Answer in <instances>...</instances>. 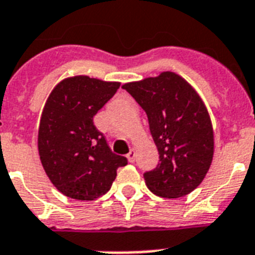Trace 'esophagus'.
<instances>
[{
  "mask_svg": "<svg viewBox=\"0 0 255 255\" xmlns=\"http://www.w3.org/2000/svg\"><path fill=\"white\" fill-rule=\"evenodd\" d=\"M126 157H128V160L130 163H134V160H135V150H130V152L126 155Z\"/></svg>",
  "mask_w": 255,
  "mask_h": 255,
  "instance_id": "34e87169",
  "label": "esophagus"
}]
</instances>
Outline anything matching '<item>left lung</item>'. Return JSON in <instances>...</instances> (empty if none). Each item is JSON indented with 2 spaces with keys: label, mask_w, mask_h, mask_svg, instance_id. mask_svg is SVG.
I'll return each mask as SVG.
<instances>
[{
  "label": "left lung",
  "mask_w": 255,
  "mask_h": 255,
  "mask_svg": "<svg viewBox=\"0 0 255 255\" xmlns=\"http://www.w3.org/2000/svg\"><path fill=\"white\" fill-rule=\"evenodd\" d=\"M146 112L159 151L157 167L143 177L153 194L180 198L201 184L214 156V131L205 104L180 75L164 71L123 86Z\"/></svg>",
  "instance_id": "1"
}]
</instances>
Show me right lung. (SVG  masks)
I'll return each mask as SVG.
<instances>
[{
	"instance_id": "add662e5",
	"label": "right lung",
	"mask_w": 255,
	"mask_h": 255,
	"mask_svg": "<svg viewBox=\"0 0 255 255\" xmlns=\"http://www.w3.org/2000/svg\"><path fill=\"white\" fill-rule=\"evenodd\" d=\"M119 82L87 75L66 78L50 92L39 126L40 160L52 184L69 198L94 201L111 189L128 159L112 152L94 116L113 98Z\"/></svg>"
}]
</instances>
